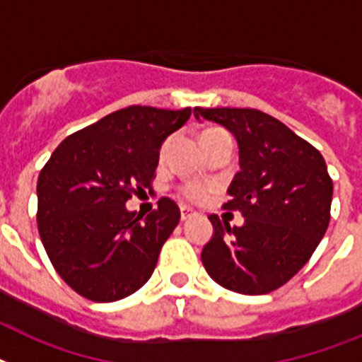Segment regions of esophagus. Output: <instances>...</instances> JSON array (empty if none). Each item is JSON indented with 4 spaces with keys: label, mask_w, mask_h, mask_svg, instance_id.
<instances>
[{
    "label": "esophagus",
    "mask_w": 362,
    "mask_h": 362,
    "mask_svg": "<svg viewBox=\"0 0 362 362\" xmlns=\"http://www.w3.org/2000/svg\"><path fill=\"white\" fill-rule=\"evenodd\" d=\"M191 216H195V210L189 206H180V217L182 221H186V219H189Z\"/></svg>",
    "instance_id": "1"
}]
</instances>
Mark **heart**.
<instances>
[{
	"label": "heart",
	"mask_w": 362,
	"mask_h": 362,
	"mask_svg": "<svg viewBox=\"0 0 362 362\" xmlns=\"http://www.w3.org/2000/svg\"><path fill=\"white\" fill-rule=\"evenodd\" d=\"M214 130H216V128L206 130L204 134H210V132H214ZM210 191H211L210 184H202V182H189V184H186V186L182 187V195L186 197V199H189V201L201 202V201H204L208 195H210Z\"/></svg>",
	"instance_id": "heart-1"
}]
</instances>
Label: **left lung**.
<instances>
[{
    "label": "left lung",
    "mask_w": 362,
    "mask_h": 362,
    "mask_svg": "<svg viewBox=\"0 0 362 362\" xmlns=\"http://www.w3.org/2000/svg\"><path fill=\"white\" fill-rule=\"evenodd\" d=\"M193 113L236 137L240 171L225 208L245 217L242 227H230L210 216L214 236L202 249V264L232 292H273L308 262L329 227L333 180L324 156L258 110L195 107Z\"/></svg>",
    "instance_id": "obj_1"
}]
</instances>
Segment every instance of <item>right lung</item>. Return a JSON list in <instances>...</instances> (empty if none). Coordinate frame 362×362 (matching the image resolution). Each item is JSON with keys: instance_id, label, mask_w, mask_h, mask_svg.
Returning <instances> with one entry per match:
<instances>
[{"instance_id": "add662e5", "label": "right lung", "mask_w": 362, "mask_h": 362, "mask_svg": "<svg viewBox=\"0 0 362 362\" xmlns=\"http://www.w3.org/2000/svg\"><path fill=\"white\" fill-rule=\"evenodd\" d=\"M191 110L130 105L69 135L38 175L37 223L55 272L79 296L111 303L151 279L180 208L161 197L141 219L126 210L152 189L161 143Z\"/></svg>"}]
</instances>
